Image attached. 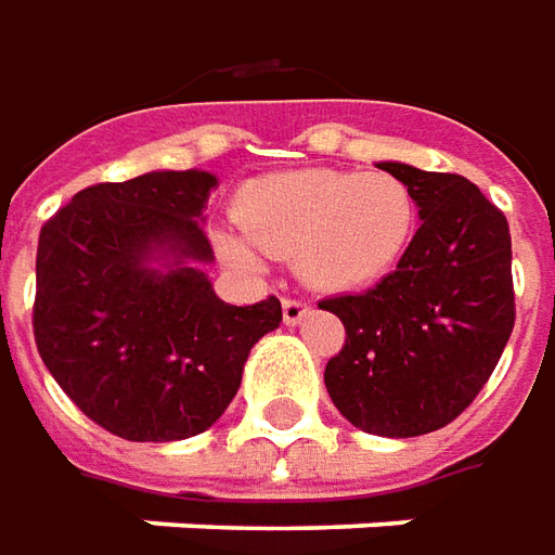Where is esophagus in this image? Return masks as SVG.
Instances as JSON below:
<instances>
[{
	"label": "esophagus",
	"mask_w": 555,
	"mask_h": 555,
	"mask_svg": "<svg viewBox=\"0 0 555 555\" xmlns=\"http://www.w3.org/2000/svg\"><path fill=\"white\" fill-rule=\"evenodd\" d=\"M311 311V305L301 299H284V323L286 326H299L301 320L308 317Z\"/></svg>",
	"instance_id": "esophagus-1"
}]
</instances>
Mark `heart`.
Returning a JSON list of instances; mask_svg holds the SVG:
<instances>
[{
    "mask_svg": "<svg viewBox=\"0 0 555 555\" xmlns=\"http://www.w3.org/2000/svg\"><path fill=\"white\" fill-rule=\"evenodd\" d=\"M244 235L217 232V247L241 269L259 254L296 256L320 289H357L387 274L414 235L411 190L389 171L301 168L247 183L235 198Z\"/></svg>",
    "mask_w": 555,
    "mask_h": 555,
    "instance_id": "obj_1",
    "label": "heart"
}]
</instances>
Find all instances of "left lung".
<instances>
[{"label":"left lung","instance_id":"8db88e82","mask_svg":"<svg viewBox=\"0 0 555 555\" xmlns=\"http://www.w3.org/2000/svg\"><path fill=\"white\" fill-rule=\"evenodd\" d=\"M414 196L420 229L392 274L323 299L347 341L328 359V399L357 429L416 438L475 401L514 328L511 229L462 175L377 163Z\"/></svg>","mask_w":555,"mask_h":555}]
</instances>
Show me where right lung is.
Listing matches in <instances>:
<instances>
[{
    "label": "right lung",
    "mask_w": 555,
    "mask_h": 555,
    "mask_svg": "<svg viewBox=\"0 0 555 555\" xmlns=\"http://www.w3.org/2000/svg\"><path fill=\"white\" fill-rule=\"evenodd\" d=\"M217 183L202 168L95 183L38 235V353L68 399L126 441L211 429L250 347L284 320L274 296L238 308L214 293L205 208Z\"/></svg>",
    "instance_id": "obj_1"
}]
</instances>
